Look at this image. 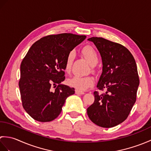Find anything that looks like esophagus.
I'll list each match as a JSON object with an SVG mask.
<instances>
[{
  "instance_id": "obj_1",
  "label": "esophagus",
  "mask_w": 151,
  "mask_h": 151,
  "mask_svg": "<svg viewBox=\"0 0 151 151\" xmlns=\"http://www.w3.org/2000/svg\"><path fill=\"white\" fill-rule=\"evenodd\" d=\"M75 93L76 94H79V95H84V92L78 91V90H77V89H76V90H75Z\"/></svg>"
}]
</instances>
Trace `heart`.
<instances>
[{
	"label": "heart",
	"instance_id": "1",
	"mask_svg": "<svg viewBox=\"0 0 151 151\" xmlns=\"http://www.w3.org/2000/svg\"><path fill=\"white\" fill-rule=\"evenodd\" d=\"M82 53L85 58L87 60L91 65L94 66L98 63L99 58L95 50L90 46H86L82 49ZM75 56V50H70L67 54L65 61V69L69 72L71 69V66ZM67 84L78 91H85L94 84V80L90 76H81L75 75L67 80Z\"/></svg>",
	"mask_w": 151,
	"mask_h": 151
}]
</instances>
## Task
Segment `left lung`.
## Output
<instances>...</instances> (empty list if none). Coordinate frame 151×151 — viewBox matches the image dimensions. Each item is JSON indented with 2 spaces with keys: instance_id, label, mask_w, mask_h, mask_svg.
<instances>
[{
  "instance_id": "8db88e82",
  "label": "left lung",
  "mask_w": 151,
  "mask_h": 151,
  "mask_svg": "<svg viewBox=\"0 0 151 151\" xmlns=\"http://www.w3.org/2000/svg\"><path fill=\"white\" fill-rule=\"evenodd\" d=\"M88 40L95 44L102 58V73L97 87L106 90L101 95L94 92L88 115L99 127H114L126 119L136 102L139 84L136 61L121 44L97 37Z\"/></svg>"
}]
</instances>
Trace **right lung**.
<instances>
[{
	"label": "right lung",
	"instance_id": "obj_1",
	"mask_svg": "<svg viewBox=\"0 0 151 151\" xmlns=\"http://www.w3.org/2000/svg\"><path fill=\"white\" fill-rule=\"evenodd\" d=\"M86 37L67 33L49 35L28 50L21 64L19 86L22 106L34 119L54 120L60 114L66 99L75 93L73 88L61 83L65 78V61L69 52Z\"/></svg>",
	"mask_w": 151,
	"mask_h": 151
}]
</instances>
